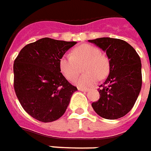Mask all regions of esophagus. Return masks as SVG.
<instances>
[{"instance_id": "obj_1", "label": "esophagus", "mask_w": 151, "mask_h": 151, "mask_svg": "<svg viewBox=\"0 0 151 151\" xmlns=\"http://www.w3.org/2000/svg\"><path fill=\"white\" fill-rule=\"evenodd\" d=\"M78 90H80V91H82V92H86L88 91V89H86V88H81V87H78Z\"/></svg>"}]
</instances>
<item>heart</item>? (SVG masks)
I'll use <instances>...</instances> for the list:
<instances>
[{
    "instance_id": "obj_1",
    "label": "heart",
    "mask_w": 151,
    "mask_h": 151,
    "mask_svg": "<svg viewBox=\"0 0 151 151\" xmlns=\"http://www.w3.org/2000/svg\"><path fill=\"white\" fill-rule=\"evenodd\" d=\"M83 66L85 73L76 81L81 87L95 84L98 79L106 78L110 71V61L106 56L92 45L85 44L74 48L71 54H65L59 61V67L62 74L69 81L77 78Z\"/></svg>"
}]
</instances>
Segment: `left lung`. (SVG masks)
<instances>
[{
	"label": "left lung",
	"instance_id": "8db88e82",
	"mask_svg": "<svg viewBox=\"0 0 151 151\" xmlns=\"http://www.w3.org/2000/svg\"><path fill=\"white\" fill-rule=\"evenodd\" d=\"M106 52L110 60V73L98 92L100 98L93 109L106 119H118L134 106L142 87V64L139 56L127 41L101 37L89 40Z\"/></svg>",
	"mask_w": 151,
	"mask_h": 151
}]
</instances>
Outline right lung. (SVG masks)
<instances>
[{
  "label": "right lung",
  "mask_w": 151,
  "mask_h": 151,
  "mask_svg": "<svg viewBox=\"0 0 151 151\" xmlns=\"http://www.w3.org/2000/svg\"><path fill=\"white\" fill-rule=\"evenodd\" d=\"M76 43L41 38L25 45L14 61L17 97L23 109L38 121L50 122L61 118L78 90L59 67L61 58Z\"/></svg>",
  "instance_id": "obj_1"
}]
</instances>
